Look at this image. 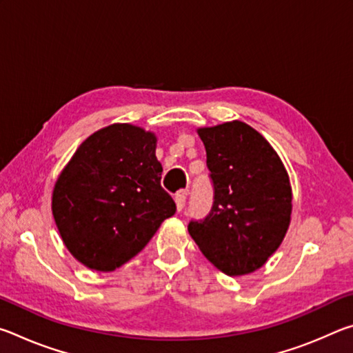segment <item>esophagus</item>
<instances>
[{
    "instance_id": "esophagus-1",
    "label": "esophagus",
    "mask_w": 353,
    "mask_h": 353,
    "mask_svg": "<svg viewBox=\"0 0 353 353\" xmlns=\"http://www.w3.org/2000/svg\"><path fill=\"white\" fill-rule=\"evenodd\" d=\"M174 201H176L177 212H182L183 207H185V202H187V190L177 191L176 196H174Z\"/></svg>"
}]
</instances>
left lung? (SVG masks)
<instances>
[{
	"label": "left lung",
	"instance_id": "1",
	"mask_svg": "<svg viewBox=\"0 0 353 353\" xmlns=\"http://www.w3.org/2000/svg\"><path fill=\"white\" fill-rule=\"evenodd\" d=\"M213 183V205L188 232L208 260L227 276L265 265L288 230L292 193L279 154L243 121L198 129Z\"/></svg>",
	"mask_w": 353,
	"mask_h": 353
}]
</instances>
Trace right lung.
<instances>
[{"instance_id": "right-lung-1", "label": "right lung", "mask_w": 353, "mask_h": 353, "mask_svg": "<svg viewBox=\"0 0 353 353\" xmlns=\"http://www.w3.org/2000/svg\"><path fill=\"white\" fill-rule=\"evenodd\" d=\"M157 137L110 124L77 148L52 190L63 244L83 266L110 272L146 246L176 204L160 185Z\"/></svg>"}]
</instances>
